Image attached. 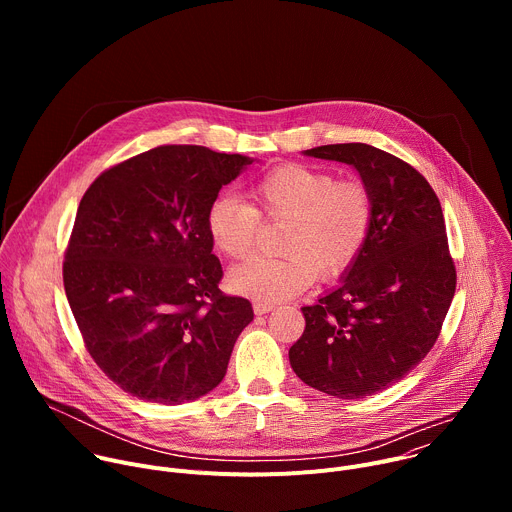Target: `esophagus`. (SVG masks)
<instances>
[{
    "instance_id": "1",
    "label": "esophagus",
    "mask_w": 512,
    "mask_h": 512,
    "mask_svg": "<svg viewBox=\"0 0 512 512\" xmlns=\"http://www.w3.org/2000/svg\"><path fill=\"white\" fill-rule=\"evenodd\" d=\"M271 310H275V306H273V304H265V302H255V304H253V312H255L257 316L269 314Z\"/></svg>"
}]
</instances>
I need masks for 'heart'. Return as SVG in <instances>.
Instances as JSON below:
<instances>
[{"mask_svg": "<svg viewBox=\"0 0 512 512\" xmlns=\"http://www.w3.org/2000/svg\"><path fill=\"white\" fill-rule=\"evenodd\" d=\"M253 206L223 194L206 210L212 245L227 257L253 251L259 216L287 221L285 257H251L229 271V287L245 298L275 304L324 279L340 275L362 251L373 225V196L354 180L326 170L285 164L267 172L249 190Z\"/></svg>", "mask_w": 512, "mask_h": 512, "instance_id": "heart-1", "label": "heart"}]
</instances>
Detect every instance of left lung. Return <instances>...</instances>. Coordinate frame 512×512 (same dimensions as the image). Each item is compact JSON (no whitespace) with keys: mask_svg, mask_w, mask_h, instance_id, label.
Masks as SVG:
<instances>
[{"mask_svg":"<svg viewBox=\"0 0 512 512\" xmlns=\"http://www.w3.org/2000/svg\"><path fill=\"white\" fill-rule=\"evenodd\" d=\"M304 156L352 166L373 196V225L340 285L302 308L306 330L289 362L306 385L362 399L401 381L440 336L456 291L444 212L415 168L373 145Z\"/></svg>","mask_w":512,"mask_h":512,"instance_id":"obj_1","label":"left lung"}]
</instances>
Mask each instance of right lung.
<instances>
[{"mask_svg":"<svg viewBox=\"0 0 512 512\" xmlns=\"http://www.w3.org/2000/svg\"><path fill=\"white\" fill-rule=\"evenodd\" d=\"M249 164L202 145H160L85 192L64 291L89 354L125 393L180 405L225 379L253 308L218 289L206 210Z\"/></svg>","mask_w":512,"mask_h":512,"instance_id":"right-lung-1","label":"right lung"}]
</instances>
